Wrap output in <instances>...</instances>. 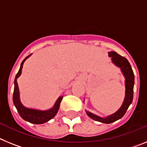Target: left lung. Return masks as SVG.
I'll return each mask as SVG.
<instances>
[{
    "label": "left lung",
    "instance_id": "8db88e82",
    "mask_svg": "<svg viewBox=\"0 0 147 147\" xmlns=\"http://www.w3.org/2000/svg\"><path fill=\"white\" fill-rule=\"evenodd\" d=\"M108 55L110 57H112L113 63L120 67L121 72L123 73V74L125 77L126 91L124 102L118 111H116L115 113L112 114V115H108L106 118L99 117L98 115L86 111L87 114L90 118H91L92 119L95 121L102 122V123H105V124L113 123L115 121L121 119L124 116L129 106L132 103V99H133V88H134L135 83L134 74H133L132 67L129 64V61L124 57H121V55L118 54L115 51L108 52Z\"/></svg>",
    "mask_w": 147,
    "mask_h": 147
}]
</instances>
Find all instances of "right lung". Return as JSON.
Masks as SVG:
<instances>
[{
  "mask_svg": "<svg viewBox=\"0 0 147 147\" xmlns=\"http://www.w3.org/2000/svg\"><path fill=\"white\" fill-rule=\"evenodd\" d=\"M30 55L27 56L21 62L20 69H19L18 74H16V76H15V88H14V93H13V102H14V105H15L17 110H18V113L20 114L22 119L30 122V123H32V124H41L49 121V120L53 119L56 115V114L57 113L59 108V105H60L63 96L59 97L54 107L48 110H34V109H29L24 107L22 105L20 100V93H19V88H18V82H17V79L21 74L23 63H24L26 59L28 57H30Z\"/></svg>",
  "mask_w": 147,
  "mask_h": 147,
  "instance_id": "right-lung-1",
  "label": "right lung"
}]
</instances>
